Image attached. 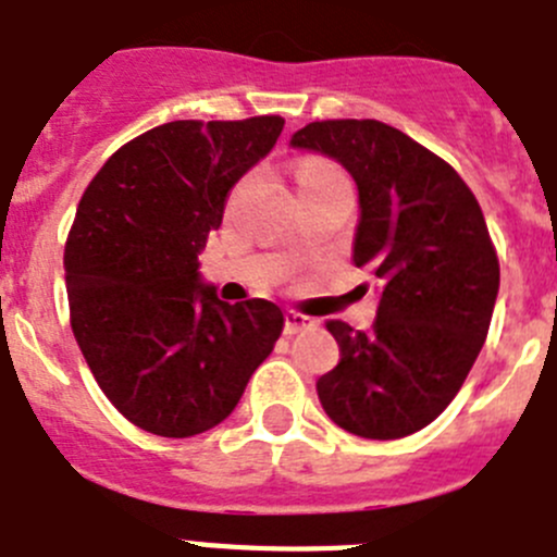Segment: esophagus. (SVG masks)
Listing matches in <instances>:
<instances>
[{"label":"esophagus","mask_w":557,"mask_h":557,"mask_svg":"<svg viewBox=\"0 0 557 557\" xmlns=\"http://www.w3.org/2000/svg\"><path fill=\"white\" fill-rule=\"evenodd\" d=\"M309 326H312V318H307V314L293 312V309L284 314V334H298Z\"/></svg>","instance_id":"obj_1"}]
</instances>
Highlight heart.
Listing matches in <instances>:
<instances>
[{
	"instance_id": "heart-1",
	"label": "heart",
	"mask_w": 557,
	"mask_h": 557,
	"mask_svg": "<svg viewBox=\"0 0 557 557\" xmlns=\"http://www.w3.org/2000/svg\"><path fill=\"white\" fill-rule=\"evenodd\" d=\"M295 178H298V186L304 184H323V181L343 178L337 166H332L329 161L321 159H304L301 164L295 166Z\"/></svg>"
}]
</instances>
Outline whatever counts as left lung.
Instances as JSON below:
<instances>
[{"label": "left lung", "mask_w": 557, "mask_h": 557, "mask_svg": "<svg viewBox=\"0 0 557 557\" xmlns=\"http://www.w3.org/2000/svg\"><path fill=\"white\" fill-rule=\"evenodd\" d=\"M289 147L348 170L359 191L351 259L379 287L368 332L326 323L339 362L318 379V398L351 435H412L449 407L488 334L499 262L480 203L444 159L385 122H312Z\"/></svg>", "instance_id": "obj_1"}]
</instances>
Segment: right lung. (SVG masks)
Wrapping results in <instances>:
<instances>
[{"mask_svg":"<svg viewBox=\"0 0 557 557\" xmlns=\"http://www.w3.org/2000/svg\"><path fill=\"white\" fill-rule=\"evenodd\" d=\"M282 127V116L166 122L120 147L83 191L63 253L72 332L108 401L139 430L218 426L282 337L275 304L220 301L198 270L231 186Z\"/></svg>","mask_w":557,"mask_h":557,"instance_id":"right-lung-1","label":"right lung"}]
</instances>
